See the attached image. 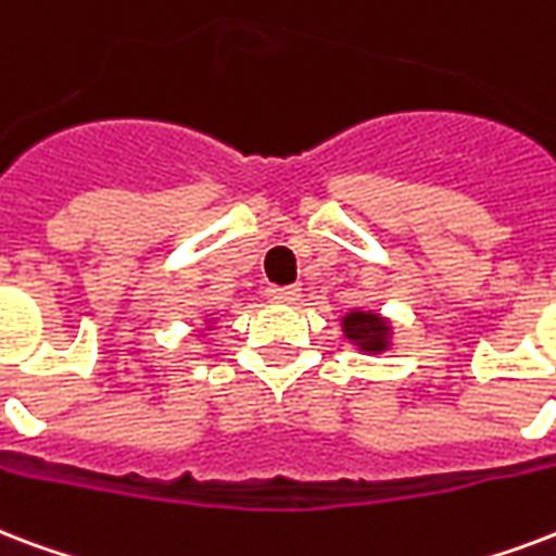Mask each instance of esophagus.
I'll return each instance as SVG.
<instances>
[{"instance_id": "esophagus-1", "label": "esophagus", "mask_w": 556, "mask_h": 556, "mask_svg": "<svg viewBox=\"0 0 556 556\" xmlns=\"http://www.w3.org/2000/svg\"><path fill=\"white\" fill-rule=\"evenodd\" d=\"M296 296H300V288H296V286L268 288V300H270V303H279V306H288V303H294Z\"/></svg>"}]
</instances>
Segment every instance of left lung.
I'll use <instances>...</instances> for the list:
<instances>
[{
    "mask_svg": "<svg viewBox=\"0 0 556 556\" xmlns=\"http://www.w3.org/2000/svg\"><path fill=\"white\" fill-rule=\"evenodd\" d=\"M344 326V334L353 341L358 350L364 353H384L388 350V341H391V324L379 317L376 312H350L341 320Z\"/></svg>",
    "mask_w": 556,
    "mask_h": 556,
    "instance_id": "8db88e82",
    "label": "left lung"
}]
</instances>
